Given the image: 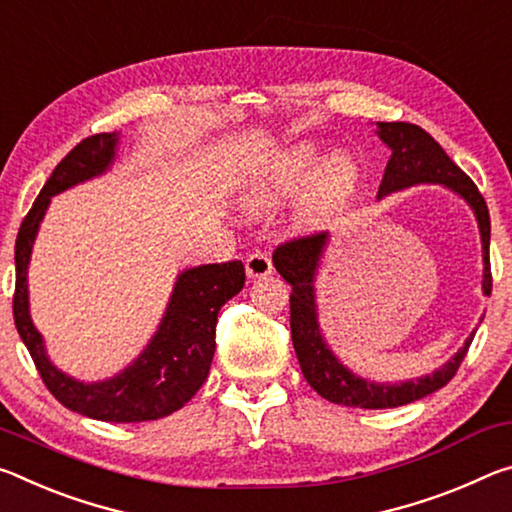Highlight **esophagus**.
<instances>
[{"mask_svg":"<svg viewBox=\"0 0 512 512\" xmlns=\"http://www.w3.org/2000/svg\"><path fill=\"white\" fill-rule=\"evenodd\" d=\"M245 270L251 279H261V276L272 274V258L265 251H254V254L247 256Z\"/></svg>","mask_w":512,"mask_h":512,"instance_id":"obj_1","label":"esophagus"}]
</instances>
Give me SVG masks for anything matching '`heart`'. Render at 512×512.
I'll use <instances>...</instances> for the list:
<instances>
[{"mask_svg": "<svg viewBox=\"0 0 512 512\" xmlns=\"http://www.w3.org/2000/svg\"><path fill=\"white\" fill-rule=\"evenodd\" d=\"M320 154L313 145H295L274 154L251 174L247 199L254 208H270L295 197L311 179ZM358 181L356 161L345 152L326 158L308 186L301 204V217L306 222H322L345 204Z\"/></svg>", "mask_w": 512, "mask_h": 512, "instance_id": "heart-1", "label": "heart"}]
</instances>
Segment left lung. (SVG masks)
I'll use <instances>...</instances> for the list:
<instances>
[{"label":"left lung","mask_w":512,"mask_h":512,"mask_svg":"<svg viewBox=\"0 0 512 512\" xmlns=\"http://www.w3.org/2000/svg\"><path fill=\"white\" fill-rule=\"evenodd\" d=\"M379 136L392 149V158L385 167L383 181L379 186V197L388 195L401 188L415 186V183H442L449 186L460 197L467 199V204L474 208L476 220H479L481 240H483V292H492V270H490V213L479 188L474 181L451 161L438 142L422 127L410 122H379ZM326 233H306V236L290 238L281 242L274 249L272 261L276 270L286 279L290 292V331L292 345H295L301 372L304 379L311 383V388L322 395L331 404H342L351 408H397L417 401L431 392L440 390L454 379L460 363L472 345L474 333L465 340V347L442 365L438 372L417 381L406 383H370L358 379L356 374L345 370L335 356L322 342V335L317 331L315 315V295L313 279L315 267L320 261L324 249Z\"/></svg>","instance_id":"1"}]
</instances>
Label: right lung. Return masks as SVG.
Returning <instances> with one entry per match:
<instances>
[{
  "label": "right lung",
  "mask_w": 512,
  "mask_h": 512,
  "mask_svg": "<svg viewBox=\"0 0 512 512\" xmlns=\"http://www.w3.org/2000/svg\"><path fill=\"white\" fill-rule=\"evenodd\" d=\"M115 133L83 138L54 167L52 177L33 201L15 240V329L27 345L33 365L47 390L65 408L102 422H149L174 413L188 404L204 385L215 354L217 313L245 286V265L226 261L186 270L177 281L161 329L140 358L115 379L104 383H79L58 372L45 356L43 338L31 324L27 297V265L47 211L56 192L102 174L115 156Z\"/></svg>",
  "instance_id": "obj_1"
}]
</instances>
